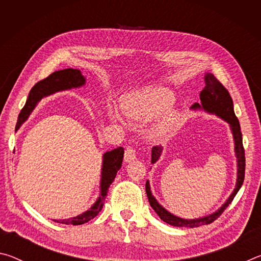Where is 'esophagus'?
I'll use <instances>...</instances> for the list:
<instances>
[{
	"mask_svg": "<svg viewBox=\"0 0 261 261\" xmlns=\"http://www.w3.org/2000/svg\"><path fill=\"white\" fill-rule=\"evenodd\" d=\"M136 159V149L134 147H127L124 153V161L131 162Z\"/></svg>",
	"mask_w": 261,
	"mask_h": 261,
	"instance_id": "obj_1",
	"label": "esophagus"
}]
</instances>
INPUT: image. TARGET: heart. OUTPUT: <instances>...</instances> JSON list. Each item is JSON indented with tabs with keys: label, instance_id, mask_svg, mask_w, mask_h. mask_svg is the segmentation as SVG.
Here are the masks:
<instances>
[{
	"label": "heart",
	"instance_id": "obj_1",
	"mask_svg": "<svg viewBox=\"0 0 261 261\" xmlns=\"http://www.w3.org/2000/svg\"><path fill=\"white\" fill-rule=\"evenodd\" d=\"M173 101L174 95L167 88L146 87L123 96L121 108L129 120L138 123L151 121L160 114L152 127V136L155 139H163L173 134L178 122L177 109L169 107ZM108 115L110 120L120 122L116 112L109 110Z\"/></svg>",
	"mask_w": 261,
	"mask_h": 261
}]
</instances>
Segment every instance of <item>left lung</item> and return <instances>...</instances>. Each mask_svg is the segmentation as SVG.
Wrapping results in <instances>:
<instances>
[{
	"label": "left lung",
	"mask_w": 261,
	"mask_h": 261,
	"mask_svg": "<svg viewBox=\"0 0 261 261\" xmlns=\"http://www.w3.org/2000/svg\"><path fill=\"white\" fill-rule=\"evenodd\" d=\"M205 87L204 90L200 92V102H196L192 105V110H204V112L215 115L220 118H222L224 122H227L230 127V131L232 134L233 139V146H235V155H236V162H237V178H236V185L233 191L228 199L224 201V204L220 207L218 211L213 212L208 215L200 216V218L196 219H183L179 218L177 215H174L167 211L161 204H159L156 198L153 196L151 191V185L147 180L146 182V193L147 198L152 208L155 211V213L160 216L162 221L166 223L170 224L174 227H188V228H194L205 226V224H210L215 221L219 216L222 214V212L227 208L229 204L232 201L233 198L240 191L243 182H244V175H245V154H244V147H243V139H242V132H241V125L238 122L235 112H233V103L232 99L229 92L226 90L222 84H221L218 79H216L213 74L210 72L205 73ZM163 147L161 146H154L152 148V159L151 163L159 161V159L162 155Z\"/></svg>",
	"instance_id": "left-lung-1"
}]
</instances>
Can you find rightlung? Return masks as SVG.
I'll return each instance as SVG.
<instances>
[{"label":"right lung","instance_id":"add662e5","mask_svg":"<svg viewBox=\"0 0 261 261\" xmlns=\"http://www.w3.org/2000/svg\"><path fill=\"white\" fill-rule=\"evenodd\" d=\"M86 84V78L83 76L81 70L77 69H64L53 72L50 76L38 82L30 91V94L26 100L24 108L18 115V121L16 124V131L23 125V123L28 121L30 115L32 114L37 105L40 102L41 99L55 94L57 92L72 90V88L82 87ZM124 149L122 147L114 148L112 151L106 152L102 155V167H101V178H100V194L98 199L92 205L90 208L79 214L77 216L64 220H53L57 223L62 224H72V226H79L88 222V221L95 218L99 212L102 210L103 201L107 196L108 189L113 180L116 177L117 171L121 169Z\"/></svg>","mask_w":261,"mask_h":261}]
</instances>
